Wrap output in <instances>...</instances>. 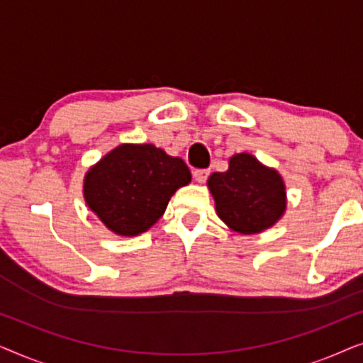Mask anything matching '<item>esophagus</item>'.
<instances>
[{
	"mask_svg": "<svg viewBox=\"0 0 363 363\" xmlns=\"http://www.w3.org/2000/svg\"><path fill=\"white\" fill-rule=\"evenodd\" d=\"M193 177H195V180L198 183H205L206 178L210 177V170H208V168H200V170L193 172Z\"/></svg>",
	"mask_w": 363,
	"mask_h": 363,
	"instance_id": "obj_1",
	"label": "esophagus"
}]
</instances>
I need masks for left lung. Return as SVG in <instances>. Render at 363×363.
<instances>
[{"label":"left lung","mask_w":363,"mask_h":363,"mask_svg":"<svg viewBox=\"0 0 363 363\" xmlns=\"http://www.w3.org/2000/svg\"><path fill=\"white\" fill-rule=\"evenodd\" d=\"M218 216L242 235L271 228L286 210V188L276 170L266 168L250 153L231 157L226 172L208 178Z\"/></svg>","instance_id":"obj_1"}]
</instances>
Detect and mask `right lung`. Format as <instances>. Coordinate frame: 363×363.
I'll list each match as a JSON object with an SVG mask.
<instances>
[{
    "label": "right lung",
    "instance_id": "obj_1",
    "mask_svg": "<svg viewBox=\"0 0 363 363\" xmlns=\"http://www.w3.org/2000/svg\"><path fill=\"white\" fill-rule=\"evenodd\" d=\"M190 182L182 158L150 143L118 145L87 172L84 198L108 230L137 236L155 225L173 193Z\"/></svg>",
    "mask_w": 363,
    "mask_h": 363
}]
</instances>
